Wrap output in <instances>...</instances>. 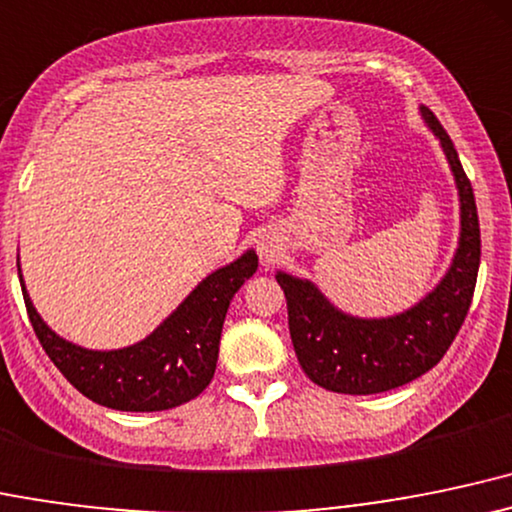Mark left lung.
I'll return each mask as SVG.
<instances>
[{
	"mask_svg": "<svg viewBox=\"0 0 512 512\" xmlns=\"http://www.w3.org/2000/svg\"><path fill=\"white\" fill-rule=\"evenodd\" d=\"M440 140L459 191V246L440 285L416 307L387 319H358L338 312L309 280L278 273L287 300V324L304 375L338 394H380L426 375L452 346L472 304L481 261V232L474 191L450 135L421 106Z\"/></svg>",
	"mask_w": 512,
	"mask_h": 512,
	"instance_id": "left-lung-1",
	"label": "left lung"
}]
</instances>
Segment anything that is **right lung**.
Segmentation results:
<instances>
[{
	"instance_id": "obj_1",
	"label": "right lung",
	"mask_w": 512,
	"mask_h": 512,
	"mask_svg": "<svg viewBox=\"0 0 512 512\" xmlns=\"http://www.w3.org/2000/svg\"><path fill=\"white\" fill-rule=\"evenodd\" d=\"M256 268L258 256L246 251L210 273L145 341L120 350H89L57 336L33 307L21 268L19 280L40 346L74 389L116 411H166L195 399L210 384L229 302Z\"/></svg>"
}]
</instances>
